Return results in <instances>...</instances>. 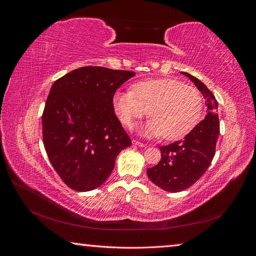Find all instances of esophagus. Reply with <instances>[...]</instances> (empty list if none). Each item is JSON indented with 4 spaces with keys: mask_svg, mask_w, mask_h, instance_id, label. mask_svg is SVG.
Returning a JSON list of instances; mask_svg holds the SVG:
<instances>
[{
    "mask_svg": "<svg viewBox=\"0 0 256 256\" xmlns=\"http://www.w3.org/2000/svg\"><path fill=\"white\" fill-rule=\"evenodd\" d=\"M132 143H134V145L140 146V147H146V146H147L146 144H144V143H142V142H140V141H138V140H134Z\"/></svg>",
    "mask_w": 256,
    "mask_h": 256,
    "instance_id": "1",
    "label": "esophagus"
}]
</instances>
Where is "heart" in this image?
Masks as SVG:
<instances>
[{
    "label": "heart",
    "instance_id": "obj_1",
    "mask_svg": "<svg viewBox=\"0 0 256 256\" xmlns=\"http://www.w3.org/2000/svg\"><path fill=\"white\" fill-rule=\"evenodd\" d=\"M113 108L128 128L148 111L152 120L143 132L175 141L191 132L202 120L204 99L196 88L176 79L161 78L136 82L132 90L116 92Z\"/></svg>",
    "mask_w": 256,
    "mask_h": 256
}]
</instances>
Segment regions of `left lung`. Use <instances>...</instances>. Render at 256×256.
Returning <instances> with one entry per match:
<instances>
[{
	"label": "left lung",
	"instance_id": "1",
	"mask_svg": "<svg viewBox=\"0 0 256 256\" xmlns=\"http://www.w3.org/2000/svg\"><path fill=\"white\" fill-rule=\"evenodd\" d=\"M182 74L203 94L208 113L184 140L160 146L159 164L147 168L150 180L161 189L170 192L187 189L203 176L214 157L216 144L220 134V122L216 114L218 102L214 94L196 76L187 72Z\"/></svg>",
	"mask_w": 256,
	"mask_h": 256
}]
</instances>
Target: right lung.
Segmentation results:
<instances>
[{
	"label": "right lung",
	"instance_id": "1",
	"mask_svg": "<svg viewBox=\"0 0 256 256\" xmlns=\"http://www.w3.org/2000/svg\"><path fill=\"white\" fill-rule=\"evenodd\" d=\"M136 74L85 66L51 86L42 112V141L56 172L69 188L90 191L112 173L131 140L114 113L115 92Z\"/></svg>",
	"mask_w": 256,
	"mask_h": 256
}]
</instances>
